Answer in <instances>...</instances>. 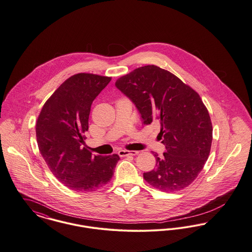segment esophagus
I'll list each match as a JSON object with an SVG mask.
<instances>
[{
	"instance_id": "esophagus-1",
	"label": "esophagus",
	"mask_w": 252,
	"mask_h": 252,
	"mask_svg": "<svg viewBox=\"0 0 252 252\" xmlns=\"http://www.w3.org/2000/svg\"><path fill=\"white\" fill-rule=\"evenodd\" d=\"M139 153V151H129V150H125V149H122L118 152L119 156L121 157H126V156H134V155H137Z\"/></svg>"
}]
</instances>
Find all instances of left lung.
<instances>
[{"instance_id":"left-lung-1","label":"left lung","mask_w":252,"mask_h":252,"mask_svg":"<svg viewBox=\"0 0 252 252\" xmlns=\"http://www.w3.org/2000/svg\"><path fill=\"white\" fill-rule=\"evenodd\" d=\"M141 114L145 125L161 126L166 149L156 158V167L144 179L163 192H174L192 184L209 156L212 124L200 95L177 76L157 65L138 67L115 83Z\"/></svg>"}]
</instances>
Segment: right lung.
I'll list each match as a JSON object with an SVG mask.
<instances>
[{"label":"right lung","mask_w":252,"mask_h":252,"mask_svg":"<svg viewBox=\"0 0 252 252\" xmlns=\"http://www.w3.org/2000/svg\"><path fill=\"white\" fill-rule=\"evenodd\" d=\"M111 77L78 73L45 102L36 122L39 150L53 175L76 191H95L110 182L117 154L92 155L86 147L90 107Z\"/></svg>","instance_id":"obj_1"}]
</instances>
